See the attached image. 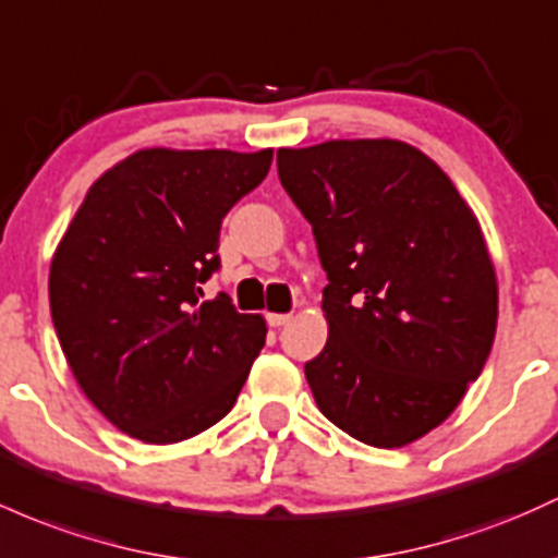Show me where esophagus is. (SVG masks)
<instances>
[{
    "mask_svg": "<svg viewBox=\"0 0 558 558\" xmlns=\"http://www.w3.org/2000/svg\"><path fill=\"white\" fill-rule=\"evenodd\" d=\"M267 323L272 328H280V326H286V323H291V315H286V312H269Z\"/></svg>",
    "mask_w": 558,
    "mask_h": 558,
    "instance_id": "obj_1",
    "label": "esophagus"
}]
</instances>
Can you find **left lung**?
Returning <instances> with one entry per match:
<instances>
[{"mask_svg":"<svg viewBox=\"0 0 558 558\" xmlns=\"http://www.w3.org/2000/svg\"><path fill=\"white\" fill-rule=\"evenodd\" d=\"M286 193L328 272V341L304 365L330 424L405 448L476 381L498 326V278L480 219L426 153L400 140L280 148Z\"/></svg>","mask_w":558,"mask_h":558,"instance_id":"obj_1","label":"left lung"}]
</instances>
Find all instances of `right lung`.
I'll return each mask as SVG.
<instances>
[{"instance_id": "1", "label": "right lung", "mask_w": 558, "mask_h": 558, "mask_svg": "<svg viewBox=\"0 0 558 558\" xmlns=\"http://www.w3.org/2000/svg\"><path fill=\"white\" fill-rule=\"evenodd\" d=\"M272 148H145L97 177L50 265V310L73 378L148 445L195 437L235 405L265 347L262 315L201 302L219 228L267 177Z\"/></svg>"}]
</instances>
